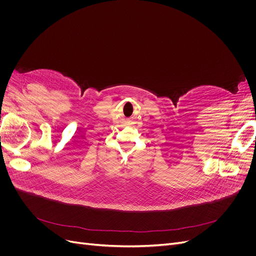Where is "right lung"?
Here are the masks:
<instances>
[{
    "label": "right lung",
    "mask_w": 256,
    "mask_h": 256,
    "mask_svg": "<svg viewBox=\"0 0 256 256\" xmlns=\"http://www.w3.org/2000/svg\"><path fill=\"white\" fill-rule=\"evenodd\" d=\"M0 119H1V118H0Z\"/></svg>",
    "instance_id": "obj_1"
}]
</instances>
